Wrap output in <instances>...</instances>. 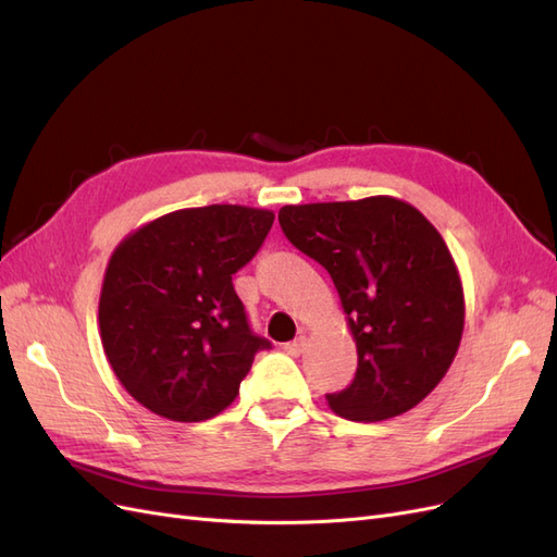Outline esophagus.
Masks as SVG:
<instances>
[{"instance_id": "1", "label": "esophagus", "mask_w": 557, "mask_h": 557, "mask_svg": "<svg viewBox=\"0 0 557 557\" xmlns=\"http://www.w3.org/2000/svg\"><path fill=\"white\" fill-rule=\"evenodd\" d=\"M284 350L294 355V358H298V355L306 350V336H296L294 341H289V344H284Z\"/></svg>"}]
</instances>
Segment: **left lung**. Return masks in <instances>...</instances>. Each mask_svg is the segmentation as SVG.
Listing matches in <instances>:
<instances>
[{
    "mask_svg": "<svg viewBox=\"0 0 557 557\" xmlns=\"http://www.w3.org/2000/svg\"><path fill=\"white\" fill-rule=\"evenodd\" d=\"M280 225L332 275L358 348L346 391L326 395L348 421L400 417L431 393L461 344L466 301L445 239L403 199L287 205Z\"/></svg>",
    "mask_w": 557,
    "mask_h": 557,
    "instance_id": "left-lung-1",
    "label": "left lung"
}]
</instances>
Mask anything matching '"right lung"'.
Wrapping results in <instances>:
<instances>
[{"label": "right lung", "mask_w": 557, "mask_h": 557, "mask_svg": "<svg viewBox=\"0 0 557 557\" xmlns=\"http://www.w3.org/2000/svg\"><path fill=\"white\" fill-rule=\"evenodd\" d=\"M275 221L268 209L211 205L140 225L112 251L98 324L112 372L136 403L169 421H207L233 405L253 355L233 275Z\"/></svg>", "instance_id": "right-lung-1"}]
</instances>
